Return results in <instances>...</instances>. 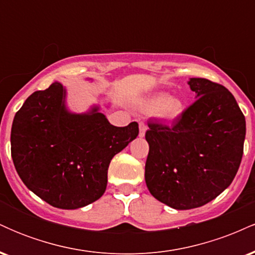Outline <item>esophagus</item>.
<instances>
[{
    "mask_svg": "<svg viewBox=\"0 0 255 255\" xmlns=\"http://www.w3.org/2000/svg\"><path fill=\"white\" fill-rule=\"evenodd\" d=\"M147 129V127H146V125L144 122H139V136L142 137L145 136V131Z\"/></svg>",
    "mask_w": 255,
    "mask_h": 255,
    "instance_id": "esophagus-1",
    "label": "esophagus"
}]
</instances>
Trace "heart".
I'll use <instances>...</instances> for the list:
<instances>
[{"instance_id":"obj_1","label":"heart","mask_w":255,"mask_h":255,"mask_svg":"<svg viewBox=\"0 0 255 255\" xmlns=\"http://www.w3.org/2000/svg\"><path fill=\"white\" fill-rule=\"evenodd\" d=\"M146 109L148 111H158L160 118L174 121L182 115L184 105L180 99L170 98V96L165 93L153 96L146 103Z\"/></svg>"}]
</instances>
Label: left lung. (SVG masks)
<instances>
[{
    "label": "left lung",
    "instance_id": "8db88e82",
    "mask_svg": "<svg viewBox=\"0 0 255 255\" xmlns=\"http://www.w3.org/2000/svg\"><path fill=\"white\" fill-rule=\"evenodd\" d=\"M197 101L171 126L148 122L145 181L175 210L200 207L233 182L244 154L246 120L229 90L191 78Z\"/></svg>",
    "mask_w": 255,
    "mask_h": 255
}]
</instances>
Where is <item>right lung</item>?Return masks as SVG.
I'll use <instances>...</instances> for the list:
<instances>
[{
    "label": "right lung",
    "mask_w": 255,
    "mask_h": 255,
    "mask_svg": "<svg viewBox=\"0 0 255 255\" xmlns=\"http://www.w3.org/2000/svg\"><path fill=\"white\" fill-rule=\"evenodd\" d=\"M66 95L55 81L26 99L14 116L10 151L30 191L51 206L75 210L104 194L111 159L135 139L139 126L115 127L97 105L71 113Z\"/></svg>",
    "instance_id": "right-lung-1"
}]
</instances>
